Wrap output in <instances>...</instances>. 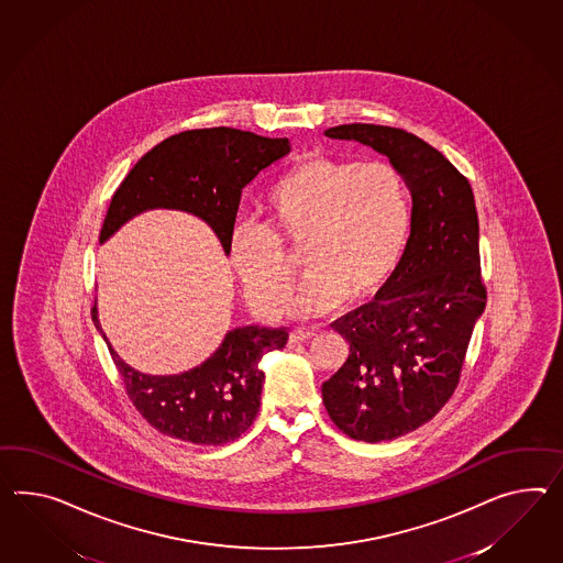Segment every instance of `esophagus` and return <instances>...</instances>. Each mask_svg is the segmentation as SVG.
Returning a JSON list of instances; mask_svg holds the SVG:
<instances>
[{
	"mask_svg": "<svg viewBox=\"0 0 563 563\" xmlns=\"http://www.w3.org/2000/svg\"><path fill=\"white\" fill-rule=\"evenodd\" d=\"M317 331H303V329H294V331L289 332V343L291 345H296V343H308V341H312V339H317Z\"/></svg>",
	"mask_w": 563,
	"mask_h": 563,
	"instance_id": "1",
	"label": "esophagus"
}]
</instances>
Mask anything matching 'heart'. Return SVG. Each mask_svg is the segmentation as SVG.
I'll list each match as a JSON object with an SVG mask.
<instances>
[{
    "label": "heart",
    "instance_id": "obj_1",
    "mask_svg": "<svg viewBox=\"0 0 563 563\" xmlns=\"http://www.w3.org/2000/svg\"><path fill=\"white\" fill-rule=\"evenodd\" d=\"M269 227L239 220L229 234L232 269L261 318H277L294 284L282 241L303 245L302 288L289 312L320 318L345 300H372L402 263L410 196L388 163L310 157L282 175L263 198Z\"/></svg>",
    "mask_w": 563,
    "mask_h": 563
}]
</instances>
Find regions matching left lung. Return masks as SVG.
<instances>
[{"label": "left lung", "mask_w": 563, "mask_h": 563, "mask_svg": "<svg viewBox=\"0 0 563 563\" xmlns=\"http://www.w3.org/2000/svg\"><path fill=\"white\" fill-rule=\"evenodd\" d=\"M324 134L388 157L412 196L402 263L379 302L336 324L351 355L322 384L327 412L343 433L391 441L448 404L486 308L474 191L443 153L406 130L343 124Z\"/></svg>", "instance_id": "obj_1"}]
</instances>
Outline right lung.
Returning <instances> with one entry per match:
<instances>
[{
  "instance_id": "1",
  "label": "right lung",
  "mask_w": 563,
  "mask_h": 563,
  "mask_svg": "<svg viewBox=\"0 0 563 563\" xmlns=\"http://www.w3.org/2000/svg\"><path fill=\"white\" fill-rule=\"evenodd\" d=\"M289 153L288 139L246 130L179 132L151 148L124 177L108 208L100 243L148 210H179L203 220L229 255L243 189ZM100 331L136 410L159 433L196 445H222L245 433L260 412L265 374L261 360L288 343L286 329L239 327L208 360L174 375L143 374L120 360L93 306Z\"/></svg>"
}]
</instances>
